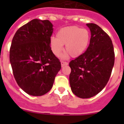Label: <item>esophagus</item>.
Segmentation results:
<instances>
[{
    "mask_svg": "<svg viewBox=\"0 0 124 124\" xmlns=\"http://www.w3.org/2000/svg\"><path fill=\"white\" fill-rule=\"evenodd\" d=\"M68 64V63L67 62H65V61H61V66H62V67L67 65Z\"/></svg>",
    "mask_w": 124,
    "mask_h": 124,
    "instance_id": "esophagus-1",
    "label": "esophagus"
}]
</instances>
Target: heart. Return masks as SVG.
<instances>
[{"label": "heart", "instance_id": "b5f03b06", "mask_svg": "<svg viewBox=\"0 0 124 124\" xmlns=\"http://www.w3.org/2000/svg\"><path fill=\"white\" fill-rule=\"evenodd\" d=\"M90 33L86 29H82L77 26L62 27L57 31L56 38L52 37L50 46L52 52L59 57L62 54L63 45L65 44L67 52L64 57L68 54L72 57L81 56L88 47L90 42Z\"/></svg>", "mask_w": 124, "mask_h": 124}]
</instances>
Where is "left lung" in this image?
I'll list each match as a JSON object with an SVG mask.
<instances>
[{
    "label": "left lung",
    "mask_w": 124,
    "mask_h": 124,
    "mask_svg": "<svg viewBox=\"0 0 124 124\" xmlns=\"http://www.w3.org/2000/svg\"><path fill=\"white\" fill-rule=\"evenodd\" d=\"M91 33L85 53L70 62V83L74 94L89 98L101 92L112 74L115 63L113 45L109 36L94 23L86 24Z\"/></svg>",
    "instance_id": "1"
}]
</instances>
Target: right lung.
Returning <instances> with one entry per match:
<instances>
[{
  "label": "right lung",
  "instance_id": "right-lung-1",
  "mask_svg": "<svg viewBox=\"0 0 124 124\" xmlns=\"http://www.w3.org/2000/svg\"><path fill=\"white\" fill-rule=\"evenodd\" d=\"M53 24L33 19L20 27L12 39L9 60L18 85L32 96L50 91L61 68L50 46Z\"/></svg>",
  "mask_w": 124,
  "mask_h": 124
}]
</instances>
